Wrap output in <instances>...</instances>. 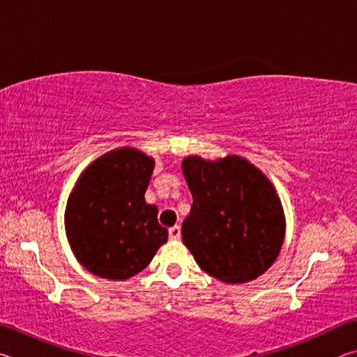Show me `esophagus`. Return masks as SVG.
Here are the masks:
<instances>
[{
    "label": "esophagus",
    "instance_id": "34e87169",
    "mask_svg": "<svg viewBox=\"0 0 357 357\" xmlns=\"http://www.w3.org/2000/svg\"><path fill=\"white\" fill-rule=\"evenodd\" d=\"M168 236H170L172 241H178L181 238V228L178 225L172 227L170 229H168Z\"/></svg>",
    "mask_w": 357,
    "mask_h": 357
}]
</instances>
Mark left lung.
I'll return each instance as SVG.
<instances>
[{
    "instance_id": "8db88e82",
    "label": "left lung",
    "mask_w": 357,
    "mask_h": 357,
    "mask_svg": "<svg viewBox=\"0 0 357 357\" xmlns=\"http://www.w3.org/2000/svg\"><path fill=\"white\" fill-rule=\"evenodd\" d=\"M193 203L183 241L198 266L225 283L264 274L285 239V214L268 176L241 155H187L181 164Z\"/></svg>"
}]
</instances>
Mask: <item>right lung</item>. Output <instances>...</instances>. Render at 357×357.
<instances>
[{"instance_id":"right-lung-1","label":"right lung","mask_w":357,"mask_h":357,"mask_svg":"<svg viewBox=\"0 0 357 357\" xmlns=\"http://www.w3.org/2000/svg\"><path fill=\"white\" fill-rule=\"evenodd\" d=\"M153 157L118 148L86 167L66 204L64 225L72 252L84 269L108 280L142 273L168 239L157 222V206L144 192Z\"/></svg>"}]
</instances>
